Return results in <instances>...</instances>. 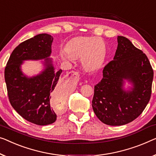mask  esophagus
Listing matches in <instances>:
<instances>
[{"instance_id":"1","label":"esophagus","mask_w":156,"mask_h":156,"mask_svg":"<svg viewBox=\"0 0 156 156\" xmlns=\"http://www.w3.org/2000/svg\"><path fill=\"white\" fill-rule=\"evenodd\" d=\"M69 73H70L71 76H75L76 78H77V79L79 78V73H78V72H76V71H71V72H69Z\"/></svg>"}]
</instances>
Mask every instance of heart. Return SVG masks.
Returning a JSON list of instances; mask_svg holds the SVG:
<instances>
[{
	"instance_id": "1",
	"label": "heart",
	"mask_w": 156,
	"mask_h": 156,
	"mask_svg": "<svg viewBox=\"0 0 156 156\" xmlns=\"http://www.w3.org/2000/svg\"><path fill=\"white\" fill-rule=\"evenodd\" d=\"M106 51V44L102 39L80 36L69 41L65 51H62L60 55L63 59L82 57L83 66L87 70L93 71L101 66Z\"/></svg>"
}]
</instances>
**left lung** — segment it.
Here are the masks:
<instances>
[{
    "mask_svg": "<svg viewBox=\"0 0 156 156\" xmlns=\"http://www.w3.org/2000/svg\"><path fill=\"white\" fill-rule=\"evenodd\" d=\"M113 60L104 66L103 78L94 86L92 106L104 124L119 126L133 121L144 110L151 95L153 71L142 51L124 36H118ZM133 84L123 89L124 80Z\"/></svg>",
    "mask_w": 156,
    "mask_h": 156,
    "instance_id": "8db88e82",
    "label": "left lung"
}]
</instances>
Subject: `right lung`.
<instances>
[{"label":"right lung","instance_id":"right-lung-1","mask_svg":"<svg viewBox=\"0 0 156 156\" xmlns=\"http://www.w3.org/2000/svg\"><path fill=\"white\" fill-rule=\"evenodd\" d=\"M53 37L36 35L21 43L12 51L5 69L8 98L12 106L23 118L38 125L52 124L57 114L50 106L51 97L64 102L66 90L59 79L62 70L55 72L52 59ZM45 59V69L38 75L27 77L20 71L25 60Z\"/></svg>","mask_w":156,"mask_h":156}]
</instances>
